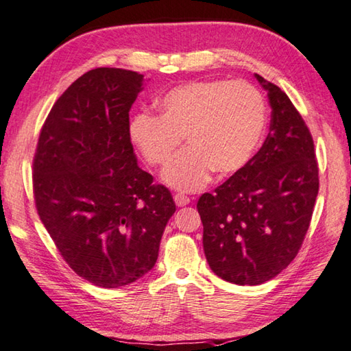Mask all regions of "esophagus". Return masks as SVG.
<instances>
[{
  "instance_id": "esophagus-1",
  "label": "esophagus",
  "mask_w": 351,
  "mask_h": 351,
  "mask_svg": "<svg viewBox=\"0 0 351 351\" xmlns=\"http://www.w3.org/2000/svg\"><path fill=\"white\" fill-rule=\"evenodd\" d=\"M174 202H176L177 206H186L189 202H191V199H189L188 195L179 193V194H174Z\"/></svg>"
}]
</instances>
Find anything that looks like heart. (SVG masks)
I'll use <instances>...</instances> for the list:
<instances>
[{"instance_id":"heart-1","label":"heart","mask_w":351,"mask_h":351,"mask_svg":"<svg viewBox=\"0 0 351 351\" xmlns=\"http://www.w3.org/2000/svg\"><path fill=\"white\" fill-rule=\"evenodd\" d=\"M158 115L138 112L128 132L147 163L163 166L185 137L188 147L163 171L180 191L205 186L213 171L231 176L247 166L267 125V104L251 83L210 80L180 84L160 98Z\"/></svg>"}]
</instances>
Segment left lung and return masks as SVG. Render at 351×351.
<instances>
[{"label": "left lung", "mask_w": 351, "mask_h": 351, "mask_svg": "<svg viewBox=\"0 0 351 351\" xmlns=\"http://www.w3.org/2000/svg\"><path fill=\"white\" fill-rule=\"evenodd\" d=\"M256 78L271 104L267 138L247 166L197 202L208 265L237 285H261L290 265L319 191L308 126L279 86Z\"/></svg>", "instance_id": "1"}]
</instances>
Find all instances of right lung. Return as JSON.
Wrapping results in <instances>:
<instances>
[{
	"label": "right lung",
	"instance_id": "right-lung-1",
	"mask_svg": "<svg viewBox=\"0 0 351 351\" xmlns=\"http://www.w3.org/2000/svg\"><path fill=\"white\" fill-rule=\"evenodd\" d=\"M143 75L97 67L77 78L49 112L34 156V199L43 225L73 271L119 288L156 265L176 204L138 168L129 110Z\"/></svg>",
	"mask_w": 351,
	"mask_h": 351
}]
</instances>
